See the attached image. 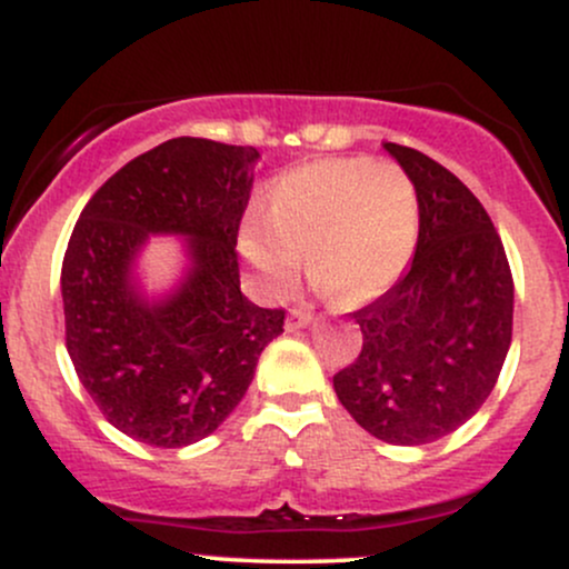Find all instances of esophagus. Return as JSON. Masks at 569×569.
<instances>
[{"instance_id":"1","label":"esophagus","mask_w":569,"mask_h":569,"mask_svg":"<svg viewBox=\"0 0 569 569\" xmlns=\"http://www.w3.org/2000/svg\"><path fill=\"white\" fill-rule=\"evenodd\" d=\"M312 323V312L307 310H289V318H286V329H305V326Z\"/></svg>"}]
</instances>
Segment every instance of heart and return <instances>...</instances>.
Segmentation results:
<instances>
[{"instance_id":"heart-1","label":"heart","mask_w":569,"mask_h":569,"mask_svg":"<svg viewBox=\"0 0 569 569\" xmlns=\"http://www.w3.org/2000/svg\"><path fill=\"white\" fill-rule=\"evenodd\" d=\"M420 238V200L398 166L329 158L280 173L264 213L248 211L238 248L264 297L280 299L299 276V251L318 283L363 302L403 276Z\"/></svg>"}]
</instances>
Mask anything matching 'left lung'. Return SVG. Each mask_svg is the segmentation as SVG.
Segmentation results:
<instances>
[{
	"label": "left lung",
	"mask_w": 569,
	"mask_h": 569,
	"mask_svg": "<svg viewBox=\"0 0 569 569\" xmlns=\"http://www.w3.org/2000/svg\"><path fill=\"white\" fill-rule=\"evenodd\" d=\"M420 200L411 267L352 312L363 348L335 375L352 420L375 439L420 447L468 422L511 348L513 278L476 194L417 149L382 143Z\"/></svg>",
	"instance_id": "1"
}]
</instances>
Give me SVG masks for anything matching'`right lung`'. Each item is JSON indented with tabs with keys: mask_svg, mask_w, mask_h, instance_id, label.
<instances>
[{
	"mask_svg": "<svg viewBox=\"0 0 569 569\" xmlns=\"http://www.w3.org/2000/svg\"><path fill=\"white\" fill-rule=\"evenodd\" d=\"M253 147L181 136L122 166L90 198L61 267L67 350L82 388L117 430L179 449L230 417L283 310L240 293L238 227ZM149 233H181L190 267L149 300L134 259Z\"/></svg>",
	"mask_w": 569,
	"mask_h": 569,
	"instance_id": "add662e5",
	"label": "right lung"
}]
</instances>
